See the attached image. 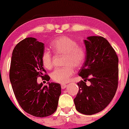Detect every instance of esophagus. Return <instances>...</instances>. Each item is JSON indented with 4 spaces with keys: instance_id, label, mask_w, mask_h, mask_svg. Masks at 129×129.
<instances>
[{
    "instance_id": "1",
    "label": "esophagus",
    "mask_w": 129,
    "mask_h": 129,
    "mask_svg": "<svg viewBox=\"0 0 129 129\" xmlns=\"http://www.w3.org/2000/svg\"><path fill=\"white\" fill-rule=\"evenodd\" d=\"M67 86V85H66V84H62V85H61V88H62V89H65V88H66Z\"/></svg>"
}]
</instances>
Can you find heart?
<instances>
[{"label": "heart", "instance_id": "1", "mask_svg": "<svg viewBox=\"0 0 129 129\" xmlns=\"http://www.w3.org/2000/svg\"><path fill=\"white\" fill-rule=\"evenodd\" d=\"M51 47L57 54H65L63 65L62 68H57L53 71L50 77L55 82L66 83L74 74V70L79 69L84 63L85 58V50L81 45H77L72 39L66 36L60 37L52 42ZM42 62L43 66L47 69L52 67V55L47 50H45L42 55Z\"/></svg>", "mask_w": 129, "mask_h": 129}]
</instances>
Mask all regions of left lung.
Listing matches in <instances>:
<instances>
[{
	"mask_svg": "<svg viewBox=\"0 0 129 129\" xmlns=\"http://www.w3.org/2000/svg\"><path fill=\"white\" fill-rule=\"evenodd\" d=\"M86 56L79 75L84 80L79 87L74 104L77 110L85 115L100 112L110 104L118 86L119 58L105 38L90 36L84 40ZM87 80L90 85L86 84Z\"/></svg>",
	"mask_w": 129,
	"mask_h": 129,
	"instance_id": "left-lung-1",
	"label": "left lung"
}]
</instances>
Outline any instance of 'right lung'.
Returning <instances> with one entry per match:
<instances>
[{
  "label": "right lung",
  "instance_id": "right-lung-1",
  "mask_svg": "<svg viewBox=\"0 0 129 129\" xmlns=\"http://www.w3.org/2000/svg\"><path fill=\"white\" fill-rule=\"evenodd\" d=\"M44 44L32 37L18 43L13 50L9 77L13 91L22 109L28 114L44 117L57 110L61 86L55 82L39 84L37 77L49 81L50 77L43 67Z\"/></svg>",
  "mask_w": 129,
  "mask_h": 129
}]
</instances>
